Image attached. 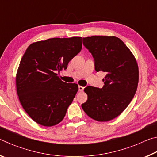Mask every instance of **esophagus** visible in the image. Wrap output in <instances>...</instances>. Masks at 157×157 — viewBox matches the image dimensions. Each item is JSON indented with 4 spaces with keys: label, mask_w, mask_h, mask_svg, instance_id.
Wrapping results in <instances>:
<instances>
[{
    "label": "esophagus",
    "mask_w": 157,
    "mask_h": 157,
    "mask_svg": "<svg viewBox=\"0 0 157 157\" xmlns=\"http://www.w3.org/2000/svg\"><path fill=\"white\" fill-rule=\"evenodd\" d=\"M78 89H79V91H83V90H84V87L82 86H79Z\"/></svg>",
    "instance_id": "esophagus-1"
}]
</instances>
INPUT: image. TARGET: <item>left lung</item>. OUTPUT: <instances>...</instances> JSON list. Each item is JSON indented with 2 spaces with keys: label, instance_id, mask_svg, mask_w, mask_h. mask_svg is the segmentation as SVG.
<instances>
[{
  "label": "left lung",
  "instance_id": "left-lung-1",
  "mask_svg": "<svg viewBox=\"0 0 157 157\" xmlns=\"http://www.w3.org/2000/svg\"><path fill=\"white\" fill-rule=\"evenodd\" d=\"M91 53L97 72L106 73L102 89L88 86V95L82 105L90 118L107 122L120 115L136 94L139 83V67L134 55L124 42L114 36H93L82 39Z\"/></svg>",
  "mask_w": 157,
  "mask_h": 157
}]
</instances>
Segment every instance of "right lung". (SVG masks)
I'll list each match as a JSON object with an SVG mask.
<instances>
[{
	"label": "right lung",
	"mask_w": 157,
	"mask_h": 157,
	"mask_svg": "<svg viewBox=\"0 0 157 157\" xmlns=\"http://www.w3.org/2000/svg\"><path fill=\"white\" fill-rule=\"evenodd\" d=\"M82 37L51 38L31 44L16 75L18 99L28 116L41 125L62 121L78 91L77 84L61 80L56 72L80 52Z\"/></svg>",
	"instance_id": "right-lung-1"
}]
</instances>
